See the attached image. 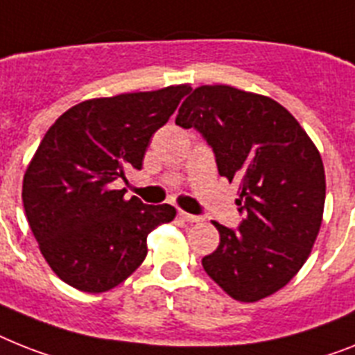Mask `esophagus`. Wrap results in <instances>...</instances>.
<instances>
[{
  "label": "esophagus",
  "mask_w": 355,
  "mask_h": 355,
  "mask_svg": "<svg viewBox=\"0 0 355 355\" xmlns=\"http://www.w3.org/2000/svg\"><path fill=\"white\" fill-rule=\"evenodd\" d=\"M180 218L183 219V221H189V223H198V221H201V218H199V216L184 212V210H180Z\"/></svg>",
  "instance_id": "34e87169"
}]
</instances>
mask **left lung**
Listing matches in <instances>:
<instances>
[{
  "label": "left lung",
  "instance_id": "left-lung-1",
  "mask_svg": "<svg viewBox=\"0 0 355 355\" xmlns=\"http://www.w3.org/2000/svg\"><path fill=\"white\" fill-rule=\"evenodd\" d=\"M175 125L196 128L216 154L219 175L237 183V230L212 221L219 247L205 272L243 303L268 297L309 259L324 209V168L297 119L274 99L228 85L198 87Z\"/></svg>",
  "mask_w": 355,
  "mask_h": 355
}]
</instances>
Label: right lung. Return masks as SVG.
<instances>
[{"mask_svg":"<svg viewBox=\"0 0 355 355\" xmlns=\"http://www.w3.org/2000/svg\"><path fill=\"white\" fill-rule=\"evenodd\" d=\"M190 85L87 99L46 130L23 178V207L54 274L99 294L127 279L146 257V236L175 218L171 205H145L114 181L141 171L154 132Z\"/></svg>","mask_w":355,"mask_h":355,"instance_id":"obj_1","label":"right lung"}]
</instances>
